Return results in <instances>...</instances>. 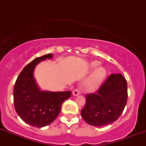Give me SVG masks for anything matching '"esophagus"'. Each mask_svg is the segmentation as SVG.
Instances as JSON below:
<instances>
[{"mask_svg":"<svg viewBox=\"0 0 146 146\" xmlns=\"http://www.w3.org/2000/svg\"><path fill=\"white\" fill-rule=\"evenodd\" d=\"M80 94V90L78 89H75L73 91V95H74V96H78Z\"/></svg>","mask_w":146,"mask_h":146,"instance_id":"obj_1","label":"esophagus"}]
</instances>
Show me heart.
I'll use <instances>...</instances> for the list:
<instances>
[{
  "label": "heart",
  "instance_id": "heart-1",
  "mask_svg": "<svg viewBox=\"0 0 146 146\" xmlns=\"http://www.w3.org/2000/svg\"><path fill=\"white\" fill-rule=\"evenodd\" d=\"M100 62L93 61L90 63L89 68L93 70V72L84 82L85 88L88 91H95L101 86V84L104 81L107 75V71L105 67L102 66H99Z\"/></svg>",
  "mask_w": 146,
  "mask_h": 146
}]
</instances>
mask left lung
I'll return each mask as SVG.
<instances>
[{"instance_id":"left-lung-1","label":"left lung","mask_w":146,"mask_h":146,"mask_svg":"<svg viewBox=\"0 0 146 146\" xmlns=\"http://www.w3.org/2000/svg\"><path fill=\"white\" fill-rule=\"evenodd\" d=\"M127 82L120 73L108 77L95 93L86 95L81 115L88 124L96 127L113 123L123 113L127 103Z\"/></svg>"}]
</instances>
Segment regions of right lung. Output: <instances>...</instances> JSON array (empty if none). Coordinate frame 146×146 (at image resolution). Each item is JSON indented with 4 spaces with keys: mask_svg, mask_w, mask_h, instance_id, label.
<instances>
[{
    "mask_svg": "<svg viewBox=\"0 0 146 146\" xmlns=\"http://www.w3.org/2000/svg\"><path fill=\"white\" fill-rule=\"evenodd\" d=\"M53 54L37 58L23 68L14 88L15 110L23 121L38 128L54 121L61 110L62 104L71 97V91L41 90L34 78V70L41 62L52 59Z\"/></svg>",
    "mask_w": 146,
    "mask_h": 146,
    "instance_id": "obj_1",
    "label": "right lung"
}]
</instances>
